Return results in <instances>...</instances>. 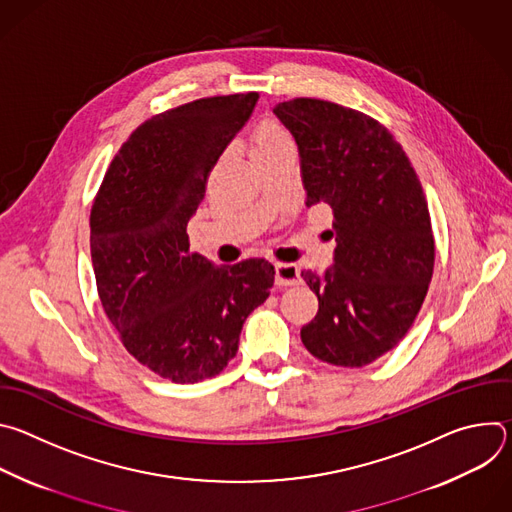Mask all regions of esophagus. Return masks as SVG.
I'll return each mask as SVG.
<instances>
[{
    "label": "esophagus",
    "instance_id": "34e87169",
    "mask_svg": "<svg viewBox=\"0 0 512 512\" xmlns=\"http://www.w3.org/2000/svg\"><path fill=\"white\" fill-rule=\"evenodd\" d=\"M302 281L300 267L294 263H275V283L281 287L298 285Z\"/></svg>",
    "mask_w": 512,
    "mask_h": 512
}]
</instances>
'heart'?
Returning a JSON list of instances; mask_svg holds the SVG:
<instances>
[{
	"instance_id": "obj_1",
	"label": "heart",
	"mask_w": 512,
	"mask_h": 512,
	"mask_svg": "<svg viewBox=\"0 0 512 512\" xmlns=\"http://www.w3.org/2000/svg\"><path fill=\"white\" fill-rule=\"evenodd\" d=\"M285 148H294V143H291L289 133L273 121H265L259 127H255V131L251 133V156L261 158V156H269L275 154L279 150Z\"/></svg>"
}]
</instances>
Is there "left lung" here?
Instances as JSON below:
<instances>
[{
    "label": "left lung",
    "instance_id": "left-lung-1",
    "mask_svg": "<svg viewBox=\"0 0 512 512\" xmlns=\"http://www.w3.org/2000/svg\"><path fill=\"white\" fill-rule=\"evenodd\" d=\"M273 113L298 143L306 204L334 210V265L302 271L320 304L302 342L336 367H364L405 338L427 294L435 249L421 182L367 115L320 99Z\"/></svg>",
    "mask_w": 512,
    "mask_h": 512
}]
</instances>
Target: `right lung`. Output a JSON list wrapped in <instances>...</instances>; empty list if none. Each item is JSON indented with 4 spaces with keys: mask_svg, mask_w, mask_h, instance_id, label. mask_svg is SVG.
<instances>
[{
    "mask_svg": "<svg viewBox=\"0 0 512 512\" xmlns=\"http://www.w3.org/2000/svg\"><path fill=\"white\" fill-rule=\"evenodd\" d=\"M257 93L198 99L141 123L113 158L91 210L99 298L123 346L172 383L221 373L247 316L273 287L265 259L214 265L190 253L188 221L212 166Z\"/></svg>",
    "mask_w": 512,
    "mask_h": 512,
    "instance_id": "right-lung-1",
    "label": "right lung"
}]
</instances>
